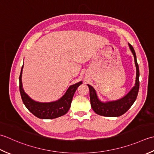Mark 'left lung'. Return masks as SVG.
Instances as JSON below:
<instances>
[{"label": "left lung", "mask_w": 154, "mask_h": 154, "mask_svg": "<svg viewBox=\"0 0 154 154\" xmlns=\"http://www.w3.org/2000/svg\"><path fill=\"white\" fill-rule=\"evenodd\" d=\"M130 51L132 52L134 57L135 65L136 67V80L135 86L131 88V90L128 92L123 98L115 100V101H109L106 102H102L98 98L96 90L92 86L88 84L90 90V98L91 106L93 110L97 114L103 116L108 117H118L123 115L126 112L134 103L136 100L138 94L139 87H140V72L139 66L137 64L136 52L134 48L130 44L128 43Z\"/></svg>", "instance_id": "1"}]
</instances>
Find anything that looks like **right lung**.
Masks as SVG:
<instances>
[{"mask_svg":"<svg viewBox=\"0 0 154 154\" xmlns=\"http://www.w3.org/2000/svg\"><path fill=\"white\" fill-rule=\"evenodd\" d=\"M23 66L22 67L19 77V89L22 100L26 108L33 115L40 119H54L66 114L70 109L74 93L82 82H79L70 86L65 94L57 101L48 103L36 102L31 99L23 90L21 78Z\"/></svg>","mask_w":154,"mask_h":154,"instance_id":"add662e5","label":"right lung"}]
</instances>
